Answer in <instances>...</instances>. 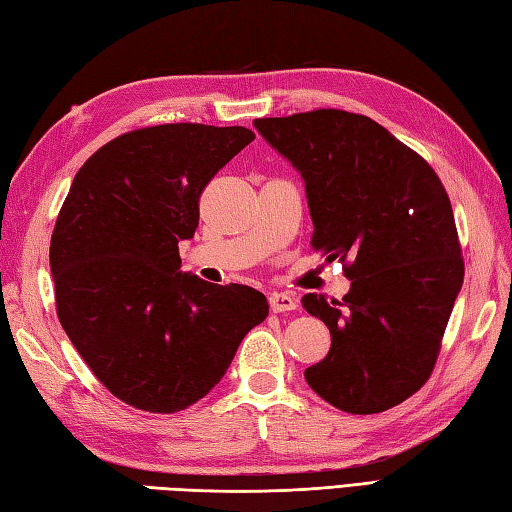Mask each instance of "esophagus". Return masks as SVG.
<instances>
[{
  "mask_svg": "<svg viewBox=\"0 0 512 512\" xmlns=\"http://www.w3.org/2000/svg\"><path fill=\"white\" fill-rule=\"evenodd\" d=\"M268 303H270V310L273 312H290L297 308V301L288 292H270L268 295Z\"/></svg>",
  "mask_w": 512,
  "mask_h": 512,
  "instance_id": "esophagus-1",
  "label": "esophagus"
}]
</instances>
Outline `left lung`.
I'll list each match as a JSON object with an SVG mask.
<instances>
[{
	"label": "left lung",
	"mask_w": 512,
	"mask_h": 512,
	"mask_svg": "<svg viewBox=\"0 0 512 512\" xmlns=\"http://www.w3.org/2000/svg\"><path fill=\"white\" fill-rule=\"evenodd\" d=\"M253 125L301 173L312 246L350 262L343 301L301 299L332 336L303 376L341 411L396 407L431 376L464 281L447 191L427 160L367 116L317 110Z\"/></svg>",
	"instance_id": "8db88e82"
}]
</instances>
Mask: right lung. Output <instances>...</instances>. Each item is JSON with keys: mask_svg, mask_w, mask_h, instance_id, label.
<instances>
[{"mask_svg": "<svg viewBox=\"0 0 512 512\" xmlns=\"http://www.w3.org/2000/svg\"><path fill=\"white\" fill-rule=\"evenodd\" d=\"M255 134L171 123L103 145L76 171L50 242L57 314L94 376L127 405L187 409L220 383L268 301L182 273L200 193Z\"/></svg>", "mask_w": 512, "mask_h": 512, "instance_id": "1", "label": "right lung"}]
</instances>
